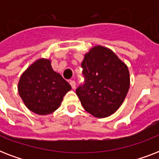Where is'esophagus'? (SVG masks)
<instances>
[{
    "mask_svg": "<svg viewBox=\"0 0 159 159\" xmlns=\"http://www.w3.org/2000/svg\"><path fill=\"white\" fill-rule=\"evenodd\" d=\"M69 83L71 85V87H72V89H75L76 88V82H75L74 80H70Z\"/></svg>",
    "mask_w": 159,
    "mask_h": 159,
    "instance_id": "34e87169",
    "label": "esophagus"
}]
</instances>
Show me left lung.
Here are the masks:
<instances>
[{
	"mask_svg": "<svg viewBox=\"0 0 159 159\" xmlns=\"http://www.w3.org/2000/svg\"><path fill=\"white\" fill-rule=\"evenodd\" d=\"M84 81L76 90L83 108L98 118L115 113L129 87L128 67L108 48L97 46L82 62Z\"/></svg>",
	"mask_w": 159,
	"mask_h": 159,
	"instance_id": "1",
	"label": "left lung"
}]
</instances>
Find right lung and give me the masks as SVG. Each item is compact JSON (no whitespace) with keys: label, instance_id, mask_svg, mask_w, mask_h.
Instances as JSON below:
<instances>
[{"label":"right lung","instance_id":"obj_1","mask_svg":"<svg viewBox=\"0 0 159 159\" xmlns=\"http://www.w3.org/2000/svg\"><path fill=\"white\" fill-rule=\"evenodd\" d=\"M72 89L68 82L55 72L48 59H39L21 76L19 94L29 110L48 115L59 107L62 98Z\"/></svg>","mask_w":159,"mask_h":159}]
</instances>
